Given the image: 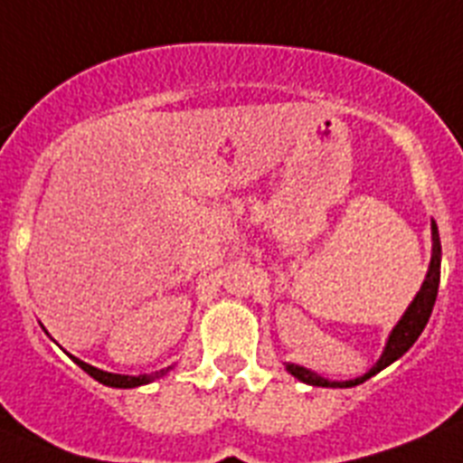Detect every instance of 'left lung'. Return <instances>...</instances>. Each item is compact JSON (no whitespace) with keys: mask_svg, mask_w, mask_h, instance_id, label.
I'll use <instances>...</instances> for the list:
<instances>
[{"mask_svg":"<svg viewBox=\"0 0 463 463\" xmlns=\"http://www.w3.org/2000/svg\"><path fill=\"white\" fill-rule=\"evenodd\" d=\"M430 240H433V247H430V263H429V270H426V278H423L421 282V289L417 291V297L411 298V304L407 306V310L402 313L398 325L391 329L386 345H383L382 357L376 360L374 367H372L370 372H364V374L357 376V379H348V382H329V379L320 376L317 372H310L306 370V367H301V364H294V363H285L287 372H289L294 379H298V382L308 383V386L353 388L357 386V383L367 382L370 376L379 374L382 370H386L388 364H393L398 357L405 355L411 345H414V341L421 336L423 327H426V322H429L430 313H433V306H436L438 285H440V259H442L440 235H438L436 221H430Z\"/></svg>","mask_w":463,"mask_h":463,"instance_id":"1","label":"left lung"}]
</instances>
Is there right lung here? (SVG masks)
Wrapping results in <instances>:
<instances>
[{
	"mask_svg": "<svg viewBox=\"0 0 463 463\" xmlns=\"http://www.w3.org/2000/svg\"><path fill=\"white\" fill-rule=\"evenodd\" d=\"M70 355V353H68ZM72 357V363L80 364L81 370L87 372L89 376H93L96 382L103 383V386H110V388H136V386H146V383L155 382V379H159V376H165L166 372L172 370V367H166V370H159L155 372V374H141V376H129V374H112V372H103L99 370V367H93V364H87L84 360H80V357L70 355Z\"/></svg>",
	"mask_w": 463,
	"mask_h": 463,
	"instance_id": "add662e5",
	"label": "right lung"
}]
</instances>
